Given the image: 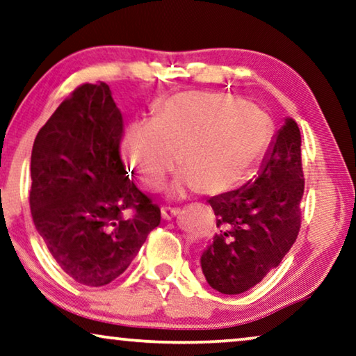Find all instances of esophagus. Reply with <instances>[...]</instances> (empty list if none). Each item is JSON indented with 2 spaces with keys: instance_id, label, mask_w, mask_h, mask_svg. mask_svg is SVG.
Returning a JSON list of instances; mask_svg holds the SVG:
<instances>
[{
  "instance_id": "obj_1",
  "label": "esophagus",
  "mask_w": 356,
  "mask_h": 356,
  "mask_svg": "<svg viewBox=\"0 0 356 356\" xmlns=\"http://www.w3.org/2000/svg\"><path fill=\"white\" fill-rule=\"evenodd\" d=\"M161 212H162L163 220H172L173 216H177L179 213V210L175 209V207H162Z\"/></svg>"
}]
</instances>
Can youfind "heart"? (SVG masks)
Wrapping results in <instances>:
<instances>
[{
	"instance_id": "b5f03b06",
	"label": "heart",
	"mask_w": 356,
	"mask_h": 356,
	"mask_svg": "<svg viewBox=\"0 0 356 356\" xmlns=\"http://www.w3.org/2000/svg\"><path fill=\"white\" fill-rule=\"evenodd\" d=\"M270 120L238 97L186 92L159 107L151 123H136L123 141V156L136 183L156 191L173 168L178 189L220 194L238 186L270 143Z\"/></svg>"
}]
</instances>
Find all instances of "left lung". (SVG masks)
Here are the masks:
<instances>
[{"instance_id": "8db88e82", "label": "left lung", "mask_w": 356, "mask_h": 356, "mask_svg": "<svg viewBox=\"0 0 356 356\" xmlns=\"http://www.w3.org/2000/svg\"><path fill=\"white\" fill-rule=\"evenodd\" d=\"M300 146L297 122L286 118L254 181L207 200L218 231L200 266L215 291L236 296L252 289L291 250L305 189Z\"/></svg>"}]
</instances>
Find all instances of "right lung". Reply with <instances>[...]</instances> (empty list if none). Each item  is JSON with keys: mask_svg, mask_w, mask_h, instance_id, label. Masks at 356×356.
Masks as SVG:
<instances>
[{"mask_svg": "<svg viewBox=\"0 0 356 356\" xmlns=\"http://www.w3.org/2000/svg\"><path fill=\"white\" fill-rule=\"evenodd\" d=\"M123 118L104 81L72 91L35 138L30 210L38 234L72 280L109 284L127 270L161 209L120 157Z\"/></svg>", "mask_w": 356, "mask_h": 356, "instance_id": "obj_1", "label": "right lung"}]
</instances>
